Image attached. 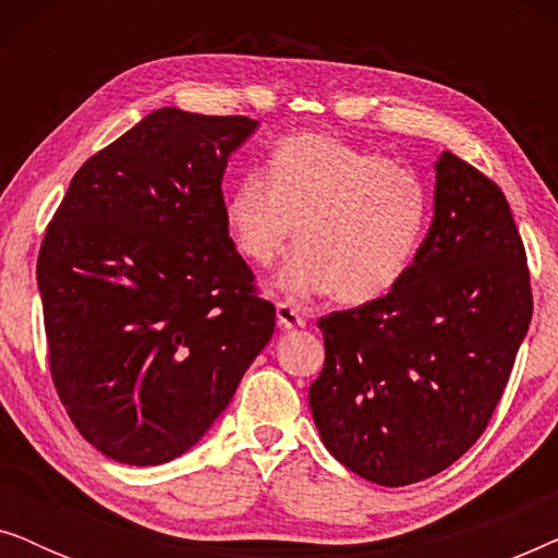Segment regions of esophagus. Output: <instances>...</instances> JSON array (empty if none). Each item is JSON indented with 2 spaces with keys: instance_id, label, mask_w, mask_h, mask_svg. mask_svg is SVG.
I'll list each match as a JSON object with an SVG mask.
<instances>
[{
  "instance_id": "esophagus-1",
  "label": "esophagus",
  "mask_w": 558,
  "mask_h": 558,
  "mask_svg": "<svg viewBox=\"0 0 558 558\" xmlns=\"http://www.w3.org/2000/svg\"><path fill=\"white\" fill-rule=\"evenodd\" d=\"M277 323L281 330H294V327H304L307 317H304V312L300 307H294V304L279 302L277 304Z\"/></svg>"
}]
</instances>
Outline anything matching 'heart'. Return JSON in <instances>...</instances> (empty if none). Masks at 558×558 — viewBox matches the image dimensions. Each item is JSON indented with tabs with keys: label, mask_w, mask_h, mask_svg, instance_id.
Wrapping results in <instances>:
<instances>
[{
	"label": "heart",
	"mask_w": 558,
	"mask_h": 558,
	"mask_svg": "<svg viewBox=\"0 0 558 558\" xmlns=\"http://www.w3.org/2000/svg\"><path fill=\"white\" fill-rule=\"evenodd\" d=\"M429 213L418 174L327 134L287 136L271 151L269 180L243 174L223 201L235 251L258 269L277 262L296 226L300 248L279 271V292H335L345 304L376 302L401 284Z\"/></svg>",
	"instance_id": "heart-1"
}]
</instances>
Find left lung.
I'll list each match as a JSON object with an SVG mask.
<instances>
[{"mask_svg": "<svg viewBox=\"0 0 558 558\" xmlns=\"http://www.w3.org/2000/svg\"><path fill=\"white\" fill-rule=\"evenodd\" d=\"M531 312L506 195L441 151L432 226L401 284L317 323L325 368L310 409L325 447L386 487L447 470L490 422Z\"/></svg>", "mask_w": 558, "mask_h": 558, "instance_id": "8db88e82", "label": "left lung"}]
</instances>
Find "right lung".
<instances>
[{"mask_svg": "<svg viewBox=\"0 0 558 558\" xmlns=\"http://www.w3.org/2000/svg\"><path fill=\"white\" fill-rule=\"evenodd\" d=\"M246 117L151 111L75 172L37 258L50 371L111 460L185 454L274 335L223 216Z\"/></svg>", "mask_w": 558, "mask_h": 558, "instance_id": "obj_1", "label": "right lung"}]
</instances>
